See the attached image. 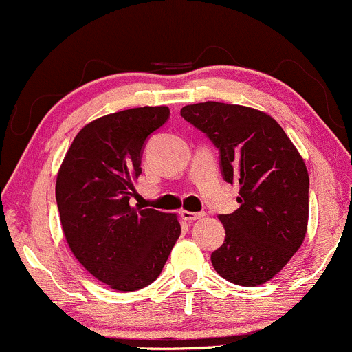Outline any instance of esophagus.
<instances>
[{"mask_svg": "<svg viewBox=\"0 0 352 352\" xmlns=\"http://www.w3.org/2000/svg\"><path fill=\"white\" fill-rule=\"evenodd\" d=\"M205 213H200V212H188V210H182L180 212V217L184 218V220L187 221H195V220H200V218H204Z\"/></svg>", "mask_w": 352, "mask_h": 352, "instance_id": "34e87169", "label": "esophagus"}]
</instances>
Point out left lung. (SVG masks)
<instances>
[{"label": "left lung", "instance_id": "obj_1", "mask_svg": "<svg viewBox=\"0 0 352 352\" xmlns=\"http://www.w3.org/2000/svg\"><path fill=\"white\" fill-rule=\"evenodd\" d=\"M182 117L220 151L228 184H238L240 208L220 215L225 241L212 253L221 278L258 286L285 268L308 230L309 177L281 125L256 109L223 102L182 107Z\"/></svg>", "mask_w": 352, "mask_h": 352}]
</instances>
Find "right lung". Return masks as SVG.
<instances>
[{
	"label": "right lung",
	"mask_w": 352,
	"mask_h": 352,
	"mask_svg": "<svg viewBox=\"0 0 352 352\" xmlns=\"http://www.w3.org/2000/svg\"><path fill=\"white\" fill-rule=\"evenodd\" d=\"M168 107H135L84 125L56 179L60 227L72 254L117 292L157 280L180 236L175 213L131 207L147 137L167 122Z\"/></svg>",
	"instance_id": "right-lung-1"
}]
</instances>
